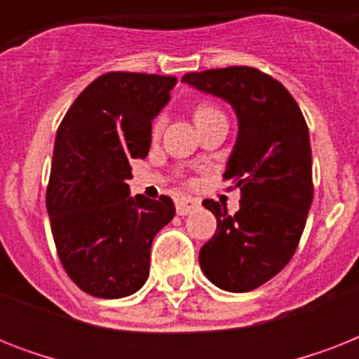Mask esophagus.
I'll use <instances>...</instances> for the list:
<instances>
[{"instance_id":"esophagus-1","label":"esophagus","mask_w":359,"mask_h":359,"mask_svg":"<svg viewBox=\"0 0 359 359\" xmlns=\"http://www.w3.org/2000/svg\"><path fill=\"white\" fill-rule=\"evenodd\" d=\"M175 205H177V214L179 216H186V214L194 212L196 208H199V201L196 197H179Z\"/></svg>"}]
</instances>
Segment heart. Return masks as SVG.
<instances>
[{
	"label": "heart",
	"instance_id": "1",
	"mask_svg": "<svg viewBox=\"0 0 359 359\" xmlns=\"http://www.w3.org/2000/svg\"><path fill=\"white\" fill-rule=\"evenodd\" d=\"M222 111H219L216 106H212V104L208 102H201L197 104L196 109H194V119H196V123H201V121H207V119H214V117H222ZM160 126H162V121H158L156 123V128H154V132H160Z\"/></svg>",
	"mask_w": 359,
	"mask_h": 359
}]
</instances>
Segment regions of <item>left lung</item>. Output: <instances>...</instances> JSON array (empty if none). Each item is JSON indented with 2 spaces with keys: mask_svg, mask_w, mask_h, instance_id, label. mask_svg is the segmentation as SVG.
I'll use <instances>...</instances> for the list:
<instances>
[{
  "mask_svg": "<svg viewBox=\"0 0 359 359\" xmlns=\"http://www.w3.org/2000/svg\"><path fill=\"white\" fill-rule=\"evenodd\" d=\"M182 81L231 104L238 134L224 179L240 188L235 216L203 201L216 233L199 251L203 273L216 287L248 292L287 266L313 201L309 130L298 104L278 80L251 67L190 72Z\"/></svg>",
  "mask_w": 359,
  "mask_h": 359,
  "instance_id": "1",
  "label": "left lung"
}]
</instances>
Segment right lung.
Here are the masks:
<instances>
[{
  "instance_id": "right-lung-1",
  "label": "right lung",
  "mask_w": 359,
  "mask_h": 359,
  "mask_svg": "<svg viewBox=\"0 0 359 359\" xmlns=\"http://www.w3.org/2000/svg\"><path fill=\"white\" fill-rule=\"evenodd\" d=\"M173 76L108 72L80 93L53 145L46 208L61 264L83 292L124 298L145 285L151 245L175 216L168 196H130L132 158L151 149L152 121Z\"/></svg>"
}]
</instances>
